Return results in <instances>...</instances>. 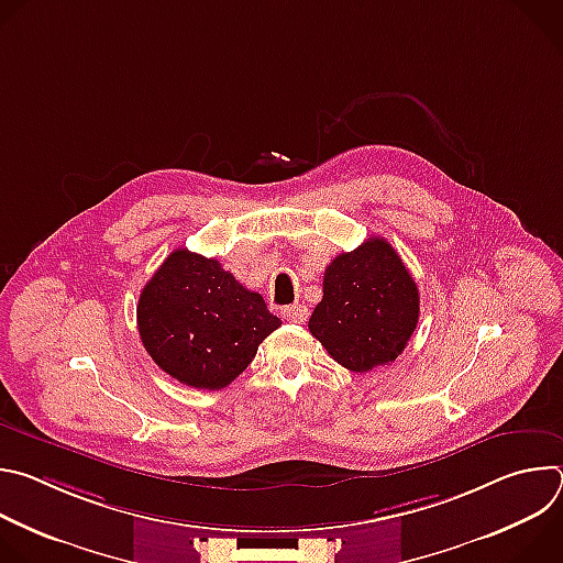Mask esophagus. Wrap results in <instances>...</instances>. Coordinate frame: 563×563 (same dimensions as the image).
<instances>
[{"label":"esophagus","mask_w":563,"mask_h":563,"mask_svg":"<svg viewBox=\"0 0 563 563\" xmlns=\"http://www.w3.org/2000/svg\"><path fill=\"white\" fill-rule=\"evenodd\" d=\"M283 316L289 320V323H298V325H302L305 320H307V307L305 305H289V307H283Z\"/></svg>","instance_id":"esophagus-1"}]
</instances>
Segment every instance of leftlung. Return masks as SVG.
<instances>
[{
    "label": "left lung",
    "instance_id": "8db88e82",
    "mask_svg": "<svg viewBox=\"0 0 563 563\" xmlns=\"http://www.w3.org/2000/svg\"><path fill=\"white\" fill-rule=\"evenodd\" d=\"M419 302L404 261L387 240L372 235L328 265L309 332L336 363L363 374L406 350L419 323Z\"/></svg>",
    "mask_w": 563,
    "mask_h": 563
}]
</instances>
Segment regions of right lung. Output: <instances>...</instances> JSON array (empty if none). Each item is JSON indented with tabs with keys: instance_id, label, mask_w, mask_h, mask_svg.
Masks as SVG:
<instances>
[{
	"instance_id": "add662e5",
	"label": "right lung",
	"mask_w": 563,
	"mask_h": 563,
	"mask_svg": "<svg viewBox=\"0 0 563 563\" xmlns=\"http://www.w3.org/2000/svg\"><path fill=\"white\" fill-rule=\"evenodd\" d=\"M280 328L263 296L216 258L176 250L144 285L137 332L159 369L196 389H222Z\"/></svg>"
}]
</instances>
